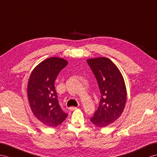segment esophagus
Segmentation results:
<instances>
[{
	"instance_id": "34e87169",
	"label": "esophagus",
	"mask_w": 157,
	"mask_h": 157,
	"mask_svg": "<svg viewBox=\"0 0 157 157\" xmlns=\"http://www.w3.org/2000/svg\"><path fill=\"white\" fill-rule=\"evenodd\" d=\"M75 109H77V107H70V110H71V111H74Z\"/></svg>"
}]
</instances>
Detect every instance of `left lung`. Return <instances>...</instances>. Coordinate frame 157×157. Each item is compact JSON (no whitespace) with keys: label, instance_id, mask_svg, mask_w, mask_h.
I'll list each match as a JSON object with an SVG mask.
<instances>
[{"label":"left lung","instance_id":"1","mask_svg":"<svg viewBox=\"0 0 157 157\" xmlns=\"http://www.w3.org/2000/svg\"><path fill=\"white\" fill-rule=\"evenodd\" d=\"M98 81L101 92L98 109L90 119L95 126L105 127L118 119L123 113L127 101L124 79L115 64L107 58L87 60Z\"/></svg>","mask_w":157,"mask_h":157}]
</instances>
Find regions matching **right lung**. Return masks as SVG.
Listing matches in <instances>:
<instances>
[{
    "instance_id": "right-lung-1",
    "label": "right lung",
    "mask_w": 157,
    "mask_h": 157,
    "mask_svg": "<svg viewBox=\"0 0 157 157\" xmlns=\"http://www.w3.org/2000/svg\"><path fill=\"white\" fill-rule=\"evenodd\" d=\"M66 59L52 57L34 67L28 82V99L34 115L49 127L61 124L67 117L60 107L54 82L59 71L67 65Z\"/></svg>"
}]
</instances>
